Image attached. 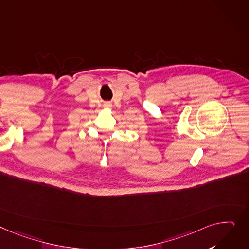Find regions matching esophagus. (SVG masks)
I'll use <instances>...</instances> for the list:
<instances>
[{
    "instance_id": "34e87169",
    "label": "esophagus",
    "mask_w": 249,
    "mask_h": 249,
    "mask_svg": "<svg viewBox=\"0 0 249 249\" xmlns=\"http://www.w3.org/2000/svg\"><path fill=\"white\" fill-rule=\"evenodd\" d=\"M105 106H106V107H111L112 105H111L110 103H107V104H105Z\"/></svg>"
}]
</instances>
